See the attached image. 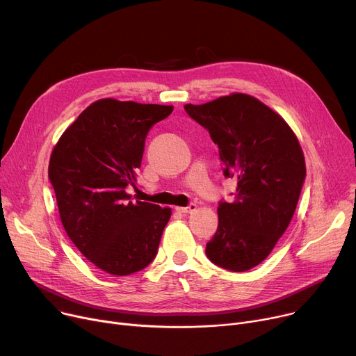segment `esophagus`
Here are the masks:
<instances>
[{
  "label": "esophagus",
  "instance_id": "esophagus-1",
  "mask_svg": "<svg viewBox=\"0 0 356 356\" xmlns=\"http://www.w3.org/2000/svg\"><path fill=\"white\" fill-rule=\"evenodd\" d=\"M196 203H191V204H188V207H184V208H176L179 212H181V213H192V212H195L196 211Z\"/></svg>",
  "mask_w": 356,
  "mask_h": 356
}]
</instances>
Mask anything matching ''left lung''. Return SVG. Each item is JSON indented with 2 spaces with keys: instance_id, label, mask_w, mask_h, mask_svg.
I'll list each match as a JSON object with an SVG mask.
<instances>
[{
  "instance_id": "left-lung-1",
  "label": "left lung",
  "mask_w": 356,
  "mask_h": 356,
  "mask_svg": "<svg viewBox=\"0 0 356 356\" xmlns=\"http://www.w3.org/2000/svg\"><path fill=\"white\" fill-rule=\"evenodd\" d=\"M184 109L209 131L225 177L238 179L234 199L219 202L207 257L225 270L248 271L268 257L294 215L306 177L302 147L277 112L247 93Z\"/></svg>"
}]
</instances>
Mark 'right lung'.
<instances>
[{
    "instance_id": "right-lung-1",
    "label": "right lung",
    "mask_w": 356,
    "mask_h": 356,
    "mask_svg": "<svg viewBox=\"0 0 356 356\" xmlns=\"http://www.w3.org/2000/svg\"><path fill=\"white\" fill-rule=\"evenodd\" d=\"M172 105L112 98L90 104L54 145L49 179L76 248L104 273L128 275L157 255L172 209L134 200L145 137Z\"/></svg>"
}]
</instances>
